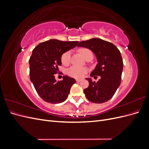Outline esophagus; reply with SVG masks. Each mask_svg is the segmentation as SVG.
<instances>
[{
  "label": "esophagus",
  "mask_w": 149,
  "mask_h": 149,
  "mask_svg": "<svg viewBox=\"0 0 149 149\" xmlns=\"http://www.w3.org/2000/svg\"><path fill=\"white\" fill-rule=\"evenodd\" d=\"M76 82H77V83H79V82H80L81 81V79H76Z\"/></svg>",
  "instance_id": "esophagus-1"
}]
</instances>
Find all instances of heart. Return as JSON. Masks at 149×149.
<instances>
[{
	"label": "heart",
	"instance_id": "b5f03b06",
	"mask_svg": "<svg viewBox=\"0 0 149 149\" xmlns=\"http://www.w3.org/2000/svg\"><path fill=\"white\" fill-rule=\"evenodd\" d=\"M78 52L85 59L89 56H93V53L89 49L86 48H81L78 49ZM71 53L70 51L65 52L61 56V61L63 65H68L70 63ZM88 72V69L85 67L71 66L68 70L67 73L71 77L79 79L83 78L84 75Z\"/></svg>",
	"mask_w": 149,
	"mask_h": 149
}]
</instances>
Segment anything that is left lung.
I'll return each instance as SVG.
<instances>
[{
  "label": "left lung",
  "instance_id": "obj_1",
  "mask_svg": "<svg viewBox=\"0 0 149 149\" xmlns=\"http://www.w3.org/2000/svg\"><path fill=\"white\" fill-rule=\"evenodd\" d=\"M78 47L88 48L94 53L98 63L90 76H101L97 83L86 78L89 86L84 89L86 97L91 102L97 104L109 101L121 81L123 61L120 51L112 43L97 38L80 42Z\"/></svg>",
  "mask_w": 149,
  "mask_h": 149
}]
</instances>
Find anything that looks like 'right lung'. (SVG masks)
<instances>
[{
	"instance_id": "1",
	"label": "right lung",
	"mask_w": 149,
	"mask_h": 149,
	"mask_svg": "<svg viewBox=\"0 0 149 149\" xmlns=\"http://www.w3.org/2000/svg\"><path fill=\"white\" fill-rule=\"evenodd\" d=\"M78 41L63 42L52 39L40 43L32 52L29 59L30 79L42 99L49 103L56 104L65 101L74 78L63 76V79L57 82L55 74L58 73V66L61 65L62 54L74 48Z\"/></svg>"
}]
</instances>
